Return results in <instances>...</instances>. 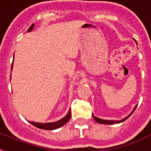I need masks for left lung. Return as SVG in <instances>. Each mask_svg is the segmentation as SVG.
<instances>
[{
  "instance_id": "1",
  "label": "left lung",
  "mask_w": 151,
  "mask_h": 151,
  "mask_svg": "<svg viewBox=\"0 0 151 151\" xmlns=\"http://www.w3.org/2000/svg\"><path fill=\"white\" fill-rule=\"evenodd\" d=\"M137 44V43H136ZM136 106H137V105L135 106V108H134V110H132V112L128 116V117H124V119H122V120H120V121H112V120H103V119H100V118H99V117H96V116H94V115L92 114V117H93V118H94V120L96 121V122H98V123H99V124H119V123H121V122H124L125 120L128 119L130 116H131L132 114V113L134 112V110H136Z\"/></svg>"
}]
</instances>
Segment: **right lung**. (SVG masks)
<instances>
[{"label":"right lung","mask_w":151,"mask_h":151,"mask_svg":"<svg viewBox=\"0 0 151 151\" xmlns=\"http://www.w3.org/2000/svg\"><path fill=\"white\" fill-rule=\"evenodd\" d=\"M34 24H32L30 26L29 29L27 31L30 32L32 29H34ZM12 65H13V62H12ZM12 69L11 70H12ZM71 116V113H70V109L69 110L68 114L63 117V118H62L61 120H59L58 122H49V123H37V122H29L30 124H32L34 126L37 127V128H38V129H45V130H54V129H56L58 128H60L63 125L69 122V120Z\"/></svg>","instance_id":"1"}]
</instances>
